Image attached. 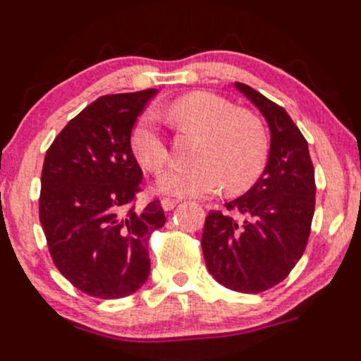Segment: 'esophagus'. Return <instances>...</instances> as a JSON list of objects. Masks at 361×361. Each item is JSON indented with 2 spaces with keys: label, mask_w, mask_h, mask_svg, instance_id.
I'll use <instances>...</instances> for the list:
<instances>
[{
  "label": "esophagus",
  "mask_w": 361,
  "mask_h": 361,
  "mask_svg": "<svg viewBox=\"0 0 361 361\" xmlns=\"http://www.w3.org/2000/svg\"><path fill=\"white\" fill-rule=\"evenodd\" d=\"M177 204H179V201H177V199H171V197L162 199V207H164V211H172L173 207H176Z\"/></svg>",
  "instance_id": "esophagus-1"
}]
</instances>
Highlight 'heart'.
Listing matches in <instances>:
<instances>
[{"label": "heart", "mask_w": 361, "mask_h": 361, "mask_svg": "<svg viewBox=\"0 0 361 361\" xmlns=\"http://www.w3.org/2000/svg\"><path fill=\"white\" fill-rule=\"evenodd\" d=\"M164 116L180 133L199 135L192 167H171L159 177V189L172 196H204L219 188L245 192L260 179L269 160V133L250 109L235 108L226 97L207 91L180 96L164 109ZM131 150L148 172H160L169 148L154 114L140 118L131 131Z\"/></svg>", "instance_id": "b5f03b06"}]
</instances>
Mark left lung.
Returning <instances> with one entry per match:
<instances>
[{
	"label": "left lung",
	"instance_id": "left-lung-1",
	"mask_svg": "<svg viewBox=\"0 0 361 361\" xmlns=\"http://www.w3.org/2000/svg\"><path fill=\"white\" fill-rule=\"evenodd\" d=\"M235 87L269 123V160L253 188L224 204L228 213L209 211L201 247L207 270L221 286L258 294L282 282L306 250L316 204L314 167L306 138L286 109L247 84Z\"/></svg>",
	"mask_w": 361,
	"mask_h": 361
}]
</instances>
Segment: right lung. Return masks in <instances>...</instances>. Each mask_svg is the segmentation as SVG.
I'll use <instances>...</instances> for the list:
<instances>
[{"mask_svg":"<svg viewBox=\"0 0 361 361\" xmlns=\"http://www.w3.org/2000/svg\"><path fill=\"white\" fill-rule=\"evenodd\" d=\"M157 89L96 99L67 123L45 154L40 223L55 267L99 299L137 292L150 275L148 240L165 224L159 201L133 202L143 172L131 130Z\"/></svg>","mask_w":361,"mask_h":361,"instance_id":"right-lung-1","label":"right lung"}]
</instances>
